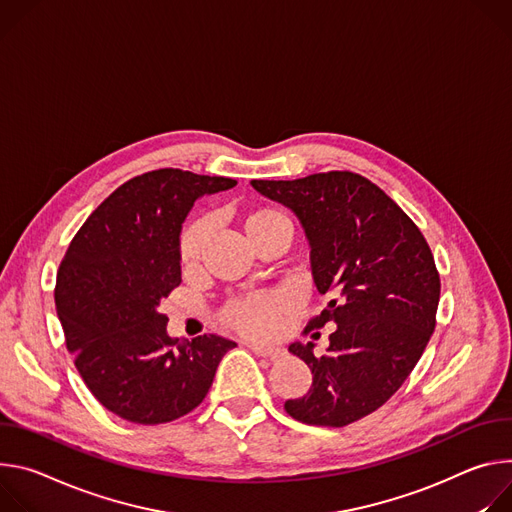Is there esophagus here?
<instances>
[{"label":"esophagus","instance_id":"1","mask_svg":"<svg viewBox=\"0 0 512 512\" xmlns=\"http://www.w3.org/2000/svg\"><path fill=\"white\" fill-rule=\"evenodd\" d=\"M248 348L256 354V356H262V358H270V360H276L282 356V350L280 348H274V346H264V344H248Z\"/></svg>","mask_w":512,"mask_h":512}]
</instances>
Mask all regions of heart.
Returning <instances> with one entry per match:
<instances>
[{"label":"heart","instance_id":"obj_1","mask_svg":"<svg viewBox=\"0 0 512 512\" xmlns=\"http://www.w3.org/2000/svg\"><path fill=\"white\" fill-rule=\"evenodd\" d=\"M242 230L250 242H256L258 238L266 234H291V221L287 215H282L276 209L264 207L250 211L244 221ZM209 234L207 219H195L189 223L179 240V262L183 268H193L201 252L205 248ZM291 309V297L282 291H270V293H258L248 295L242 299H234L227 303L221 311V319L225 325L232 329L252 335V337H266L272 335L287 311Z\"/></svg>","mask_w":512,"mask_h":512}]
</instances>
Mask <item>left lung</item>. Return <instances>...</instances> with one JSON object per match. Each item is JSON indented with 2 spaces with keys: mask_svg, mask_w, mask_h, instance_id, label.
<instances>
[{
  "mask_svg": "<svg viewBox=\"0 0 512 512\" xmlns=\"http://www.w3.org/2000/svg\"><path fill=\"white\" fill-rule=\"evenodd\" d=\"M252 187L299 217L315 287L333 295L307 325H337L327 352L315 356L311 342L289 346L313 384L285 411L307 425H350L403 386L429 344L441 291L431 248L399 205L350 170Z\"/></svg>",
  "mask_w": 512,
  "mask_h": 512,
  "instance_id": "obj_1",
  "label": "left lung"
}]
</instances>
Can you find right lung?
Returning <instances> with one entry per match:
<instances>
[{
    "instance_id": "1",
    "label": "right lung",
    "mask_w": 512,
    "mask_h": 512,
    "mask_svg": "<svg viewBox=\"0 0 512 512\" xmlns=\"http://www.w3.org/2000/svg\"><path fill=\"white\" fill-rule=\"evenodd\" d=\"M234 179L150 170L113 191L81 225L56 274L67 350L95 399L138 425L175 421L203 403L221 358L219 335L179 342L158 305L181 285L179 234L193 203Z\"/></svg>"
}]
</instances>
